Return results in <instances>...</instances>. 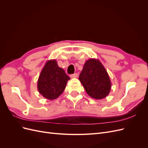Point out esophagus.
I'll list each match as a JSON object with an SVG mask.
<instances>
[{"mask_svg":"<svg viewBox=\"0 0 148 148\" xmlns=\"http://www.w3.org/2000/svg\"><path fill=\"white\" fill-rule=\"evenodd\" d=\"M78 77V75L77 73H74V74H71L70 75V77L71 78H77Z\"/></svg>","mask_w":148,"mask_h":148,"instance_id":"1","label":"esophagus"}]
</instances>
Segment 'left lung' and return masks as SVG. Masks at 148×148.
I'll list each match as a JSON object with an SVG mask.
<instances>
[{
	"label": "left lung",
	"mask_w": 148,
	"mask_h": 148,
	"mask_svg": "<svg viewBox=\"0 0 148 148\" xmlns=\"http://www.w3.org/2000/svg\"><path fill=\"white\" fill-rule=\"evenodd\" d=\"M79 79L88 95L94 99H102L109 95L111 82L99 60L89 59L86 61Z\"/></svg>",
	"instance_id": "obj_1"
}]
</instances>
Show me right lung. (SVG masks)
I'll return each mask as SVG.
<instances>
[{
	"label": "right lung",
	"instance_id": "obj_1",
	"mask_svg": "<svg viewBox=\"0 0 148 148\" xmlns=\"http://www.w3.org/2000/svg\"><path fill=\"white\" fill-rule=\"evenodd\" d=\"M70 79L64 70L58 66L56 59L49 60L39 75L37 84L38 91L47 99H56L64 92Z\"/></svg>",
	"mask_w": 148,
	"mask_h": 148
}]
</instances>
